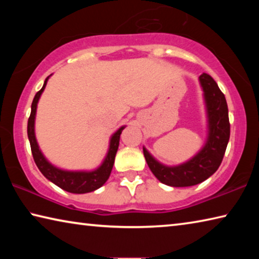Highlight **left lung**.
Listing matches in <instances>:
<instances>
[{"label":"left lung","instance_id":"obj_1","mask_svg":"<svg viewBox=\"0 0 259 259\" xmlns=\"http://www.w3.org/2000/svg\"><path fill=\"white\" fill-rule=\"evenodd\" d=\"M199 81L203 91L208 128L202 148L184 163L165 165L143 147L151 171L168 186L187 187L204 182L217 171L229 144L230 121L225 96L209 74H201Z\"/></svg>","mask_w":259,"mask_h":259}]
</instances>
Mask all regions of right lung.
Masks as SVG:
<instances>
[{
	"label": "right lung",
	"instance_id": "obj_1",
	"mask_svg": "<svg viewBox=\"0 0 259 259\" xmlns=\"http://www.w3.org/2000/svg\"><path fill=\"white\" fill-rule=\"evenodd\" d=\"M51 75L46 78L42 89L35 95L32 103V111H30L27 123V135L34 161L43 176L49 179L51 183H54L55 185L63 188L64 191L74 193V194H83V193L94 192L98 190L99 187H102L107 182L109 175H111L117 148H119L120 136L122 134V130L125 128V125H122L121 128L117 129L111 136L106 156H105L104 161L98 168L94 170H65L50 163L47 160V157L43 155L40 146L37 144L36 136H35V116H36L37 103Z\"/></svg>",
	"mask_w": 259,
	"mask_h": 259
}]
</instances>
